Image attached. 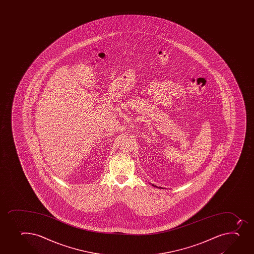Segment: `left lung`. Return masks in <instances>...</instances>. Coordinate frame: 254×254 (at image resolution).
Instances as JSON below:
<instances>
[{
    "instance_id": "left-lung-1",
    "label": "left lung",
    "mask_w": 254,
    "mask_h": 254,
    "mask_svg": "<svg viewBox=\"0 0 254 254\" xmlns=\"http://www.w3.org/2000/svg\"><path fill=\"white\" fill-rule=\"evenodd\" d=\"M152 186H153L154 187H157V186H155V185H152ZM157 188H161V187H157Z\"/></svg>"
}]
</instances>
